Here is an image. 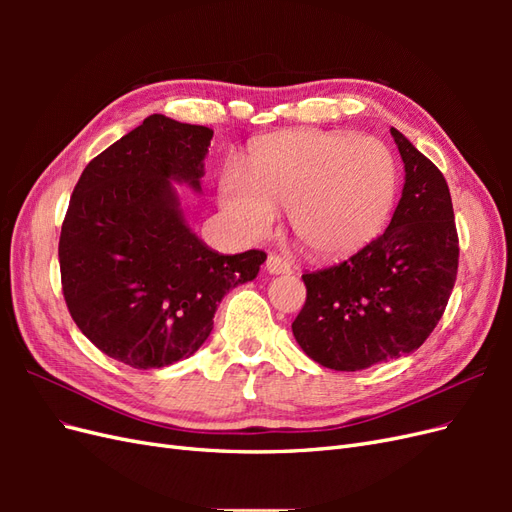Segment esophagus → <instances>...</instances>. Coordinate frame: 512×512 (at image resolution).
I'll list each match as a JSON object with an SVG mask.
<instances>
[{
    "instance_id": "1",
    "label": "esophagus",
    "mask_w": 512,
    "mask_h": 512,
    "mask_svg": "<svg viewBox=\"0 0 512 512\" xmlns=\"http://www.w3.org/2000/svg\"><path fill=\"white\" fill-rule=\"evenodd\" d=\"M265 267H267V271H269L271 275H284V273H290V271H292L290 262H288L286 258H282V256H277V254H269Z\"/></svg>"
}]
</instances>
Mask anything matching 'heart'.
Returning <instances> with one entry per match:
<instances>
[{
    "mask_svg": "<svg viewBox=\"0 0 512 512\" xmlns=\"http://www.w3.org/2000/svg\"><path fill=\"white\" fill-rule=\"evenodd\" d=\"M397 164L384 143L342 130H294L260 143L250 177L230 168L220 203L247 239L267 237L275 211L303 250L337 258L361 250L389 222Z\"/></svg>",
    "mask_w": 512,
    "mask_h": 512,
    "instance_id": "b5f03b06",
    "label": "heart"
}]
</instances>
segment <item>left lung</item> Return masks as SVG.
Listing matches in <instances>:
<instances>
[{
    "instance_id": "left-lung-1",
    "label": "left lung",
    "mask_w": 512,
    "mask_h": 512,
    "mask_svg": "<svg viewBox=\"0 0 512 512\" xmlns=\"http://www.w3.org/2000/svg\"><path fill=\"white\" fill-rule=\"evenodd\" d=\"M406 168L393 220L363 250L305 271V305L292 322L303 352L322 367L359 371L410 354L436 329L451 297L459 237L444 175L391 128Z\"/></svg>"
}]
</instances>
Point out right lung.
Segmentation results:
<instances>
[{
  "label": "right lung",
  "mask_w": 512,
  "mask_h": 512,
  "mask_svg": "<svg viewBox=\"0 0 512 512\" xmlns=\"http://www.w3.org/2000/svg\"><path fill=\"white\" fill-rule=\"evenodd\" d=\"M213 130L164 115L91 160L59 237L61 290L76 327L134 369L188 359L224 294L252 282L267 254L209 250L183 220L175 181L200 192Z\"/></svg>",
  "instance_id": "obj_1"
}]
</instances>
